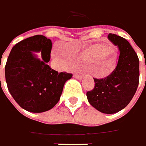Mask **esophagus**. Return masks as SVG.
<instances>
[{
  "instance_id": "obj_1",
  "label": "esophagus",
  "mask_w": 146,
  "mask_h": 146,
  "mask_svg": "<svg viewBox=\"0 0 146 146\" xmlns=\"http://www.w3.org/2000/svg\"><path fill=\"white\" fill-rule=\"evenodd\" d=\"M74 77H75V78H77V79H82V76L81 75H79V74H74Z\"/></svg>"
}]
</instances>
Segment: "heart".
Segmentation results:
<instances>
[{"label":"heart","instance_id":"heart-1","mask_svg":"<svg viewBox=\"0 0 146 146\" xmlns=\"http://www.w3.org/2000/svg\"><path fill=\"white\" fill-rule=\"evenodd\" d=\"M110 49L106 45H95L85 52V57L92 61L104 60L109 53Z\"/></svg>","mask_w":146,"mask_h":146}]
</instances>
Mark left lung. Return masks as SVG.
I'll use <instances>...</instances> for the list:
<instances>
[{
    "label": "left lung",
    "mask_w": 146,
    "mask_h": 146,
    "mask_svg": "<svg viewBox=\"0 0 146 146\" xmlns=\"http://www.w3.org/2000/svg\"><path fill=\"white\" fill-rule=\"evenodd\" d=\"M108 39L119 49L114 71L104 78H94V88L86 93L88 101L105 114L119 111L132 100L139 82V60L131 44L120 36L109 34Z\"/></svg>",
    "instance_id": "1"
}]
</instances>
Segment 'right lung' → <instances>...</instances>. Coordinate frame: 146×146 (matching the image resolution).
Wrapping results in <instances>:
<instances>
[{
  "mask_svg": "<svg viewBox=\"0 0 146 146\" xmlns=\"http://www.w3.org/2000/svg\"><path fill=\"white\" fill-rule=\"evenodd\" d=\"M52 42L43 35H35L15 44L5 65V79L17 104L31 112H43L54 107L60 98L66 81L72 74L52 69ZM41 51L40 61L33 53Z\"/></svg>",
  "mask_w": 146,
  "mask_h": 146,
  "instance_id": "right-lung-1",
  "label": "right lung"
}]
</instances>
